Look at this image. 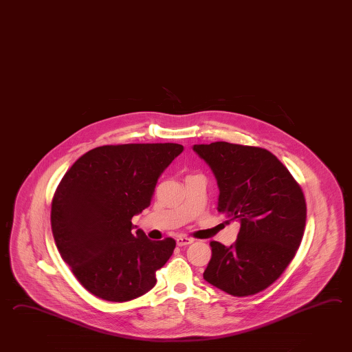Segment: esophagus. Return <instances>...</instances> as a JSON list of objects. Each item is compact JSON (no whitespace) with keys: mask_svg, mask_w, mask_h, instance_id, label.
Returning <instances> with one entry per match:
<instances>
[{"mask_svg":"<svg viewBox=\"0 0 352 352\" xmlns=\"http://www.w3.org/2000/svg\"><path fill=\"white\" fill-rule=\"evenodd\" d=\"M194 239L193 238H188V237H178L177 238V244L179 245V247H183V245H188V244L193 243Z\"/></svg>","mask_w":352,"mask_h":352,"instance_id":"34e87169","label":"esophagus"}]
</instances>
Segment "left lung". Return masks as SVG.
Instances as JSON below:
<instances>
[{
    "label": "left lung",
    "instance_id": "8db88e82",
    "mask_svg": "<svg viewBox=\"0 0 352 352\" xmlns=\"http://www.w3.org/2000/svg\"><path fill=\"white\" fill-rule=\"evenodd\" d=\"M219 188L218 210L241 223L230 247L212 241L203 273L214 287L237 297L271 286L301 244L306 201L300 184L271 151L227 142L194 145Z\"/></svg>",
    "mask_w": 352,
    "mask_h": 352
}]
</instances>
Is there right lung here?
Masks as SVG:
<instances>
[{
  "label": "right lung",
  "instance_id": "right-lung-1",
  "mask_svg": "<svg viewBox=\"0 0 352 352\" xmlns=\"http://www.w3.org/2000/svg\"><path fill=\"white\" fill-rule=\"evenodd\" d=\"M182 151L174 143L102 145L65 173L52 198L51 230L61 258L90 294L125 302L155 286L175 241L133 233L131 218L151 206L160 174Z\"/></svg>",
  "mask_w": 352,
  "mask_h": 352
}]
</instances>
